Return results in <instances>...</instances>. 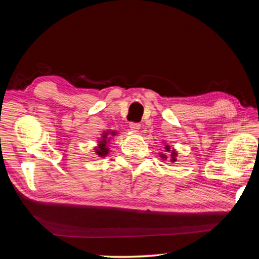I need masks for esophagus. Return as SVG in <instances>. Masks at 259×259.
I'll return each instance as SVG.
<instances>
[{
    "mask_svg": "<svg viewBox=\"0 0 259 259\" xmlns=\"http://www.w3.org/2000/svg\"><path fill=\"white\" fill-rule=\"evenodd\" d=\"M129 126H130V130L133 131V133H138L139 129H140V124L136 123V122H131Z\"/></svg>",
    "mask_w": 259,
    "mask_h": 259,
    "instance_id": "34e87169",
    "label": "esophagus"
}]
</instances>
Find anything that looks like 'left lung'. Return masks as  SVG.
I'll list each match as a JSON object with an SVG mask.
<instances>
[{"instance_id": "1", "label": "left lung", "mask_w": 259, "mask_h": 259, "mask_svg": "<svg viewBox=\"0 0 259 259\" xmlns=\"http://www.w3.org/2000/svg\"><path fill=\"white\" fill-rule=\"evenodd\" d=\"M163 148H164V152L168 153V154H164V153L161 152L160 153V157H162V159H163V160H166V159H168V155H169L170 161H171L172 163H174V162H176L177 161V151L175 150V148H174V150H171V148H170V146L168 145V144H165Z\"/></svg>"}]
</instances>
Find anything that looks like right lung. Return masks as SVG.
<instances>
[{
    "instance_id": "1",
    "label": "right lung",
    "mask_w": 259,
    "mask_h": 259,
    "mask_svg": "<svg viewBox=\"0 0 259 259\" xmlns=\"http://www.w3.org/2000/svg\"><path fill=\"white\" fill-rule=\"evenodd\" d=\"M117 133L115 130H107L102 135V137L98 140L97 146L95 147L96 155L99 157H105L109 153V140L112 137L116 136Z\"/></svg>"
}]
</instances>
